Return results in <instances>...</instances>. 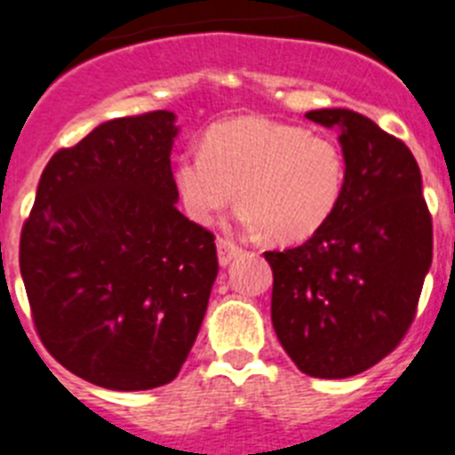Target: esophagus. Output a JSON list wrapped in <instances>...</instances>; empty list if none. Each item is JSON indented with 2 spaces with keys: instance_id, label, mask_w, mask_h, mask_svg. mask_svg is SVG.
I'll list each match as a JSON object with an SVG mask.
<instances>
[{
  "instance_id": "obj_1",
  "label": "esophagus",
  "mask_w": 455,
  "mask_h": 455,
  "mask_svg": "<svg viewBox=\"0 0 455 455\" xmlns=\"http://www.w3.org/2000/svg\"><path fill=\"white\" fill-rule=\"evenodd\" d=\"M240 253H243V249L237 247L235 243H231V240H224V237H218V258H220V265H222V267L231 265L233 260L240 256Z\"/></svg>"
}]
</instances>
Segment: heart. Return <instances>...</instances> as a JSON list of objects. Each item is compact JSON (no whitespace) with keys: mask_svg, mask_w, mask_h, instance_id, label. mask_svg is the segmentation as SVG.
Listing matches in <instances>:
<instances>
[{"mask_svg":"<svg viewBox=\"0 0 455 455\" xmlns=\"http://www.w3.org/2000/svg\"><path fill=\"white\" fill-rule=\"evenodd\" d=\"M345 181L338 142L260 116L212 124L202 151L183 154L174 165V186L192 222L211 224L235 190L240 227L267 231L281 244L322 231L338 211Z\"/></svg>","mask_w":455,"mask_h":455,"instance_id":"obj_1","label":"heart"}]
</instances>
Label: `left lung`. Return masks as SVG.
I'll use <instances>...</instances> for the list:
<instances>
[{"label": "left lung", "mask_w": 455, "mask_h": 455, "mask_svg": "<svg viewBox=\"0 0 455 455\" xmlns=\"http://www.w3.org/2000/svg\"><path fill=\"white\" fill-rule=\"evenodd\" d=\"M306 117L338 129L347 181L322 231L265 251L274 274L272 324L294 365L347 379L386 358L406 335L433 260V224L406 145L349 108Z\"/></svg>", "instance_id": "obj_1"}]
</instances>
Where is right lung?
Instances as JSON below:
<instances>
[{
  "instance_id": "add662e5",
  "label": "right lung",
  "mask_w": 455,
  "mask_h": 455,
  "mask_svg": "<svg viewBox=\"0 0 455 455\" xmlns=\"http://www.w3.org/2000/svg\"><path fill=\"white\" fill-rule=\"evenodd\" d=\"M174 122L170 110L117 117L56 151L20 237L43 345L108 390L174 380L218 276L215 237L177 208Z\"/></svg>"
}]
</instances>
